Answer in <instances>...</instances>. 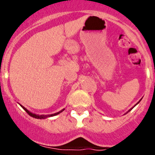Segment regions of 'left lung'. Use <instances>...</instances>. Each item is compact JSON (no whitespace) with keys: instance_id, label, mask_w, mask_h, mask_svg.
<instances>
[{"instance_id":"1","label":"left lung","mask_w":155,"mask_h":155,"mask_svg":"<svg viewBox=\"0 0 155 155\" xmlns=\"http://www.w3.org/2000/svg\"><path fill=\"white\" fill-rule=\"evenodd\" d=\"M141 100H142V99H141ZM141 100H140V101H139V102H138V103H137V104H136V105H134V107H133L132 108H131V109H129V110H128V111H127V112H126V113H127V112H130V110H131V109H133V108H134V107H136V106H137V104H139V103H140V101H141Z\"/></svg>"}]
</instances>
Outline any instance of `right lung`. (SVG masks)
Instances as JSON below:
<instances>
[{"instance_id": "1", "label": "right lung", "mask_w": 155, "mask_h": 155, "mask_svg": "<svg viewBox=\"0 0 155 155\" xmlns=\"http://www.w3.org/2000/svg\"><path fill=\"white\" fill-rule=\"evenodd\" d=\"M20 105V104H19ZM21 107L23 108V109H25V110L26 111V112H27L28 114L29 115H31V117H33V118H37V119H44V118H49V117H52V116H54V115H58L59 113H61V112H63L64 110V109H63L62 110L59 111L58 112H57V113H54V114H51V115H37V114H34V113H32L31 112H30L29 110H28L26 108H25L23 106L20 105Z\"/></svg>"}]
</instances>
